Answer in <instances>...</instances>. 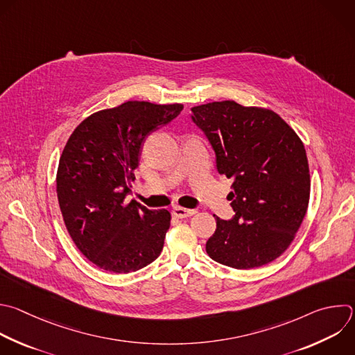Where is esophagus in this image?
Listing matches in <instances>:
<instances>
[{"mask_svg":"<svg viewBox=\"0 0 355 355\" xmlns=\"http://www.w3.org/2000/svg\"><path fill=\"white\" fill-rule=\"evenodd\" d=\"M196 213L195 209H187V207H181V206H174L173 207V216L178 217V218H185L189 216H193Z\"/></svg>","mask_w":355,"mask_h":355,"instance_id":"1","label":"esophagus"}]
</instances>
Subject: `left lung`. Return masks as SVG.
I'll list each match as a JSON object with an SVG mask.
<instances>
[{"label": "left lung", "instance_id": "left-lung-1", "mask_svg": "<svg viewBox=\"0 0 355 355\" xmlns=\"http://www.w3.org/2000/svg\"><path fill=\"white\" fill-rule=\"evenodd\" d=\"M192 121L209 139L217 171L232 180L235 214L216 217L207 255L234 269L275 261L293 243L309 203L302 141L275 111L232 100L192 107Z\"/></svg>", "mask_w": 355, "mask_h": 355}]
</instances>
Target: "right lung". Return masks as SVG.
Returning <instances> with one entry per match:
<instances>
[{"mask_svg":"<svg viewBox=\"0 0 355 355\" xmlns=\"http://www.w3.org/2000/svg\"><path fill=\"white\" fill-rule=\"evenodd\" d=\"M182 108L127 101L89 115L69 137L57 170L58 203L72 241L97 268L130 273L160 255L170 211L125 198L146 137Z\"/></svg>","mask_w":355,"mask_h":355,"instance_id":"1","label":"right lung"}]
</instances>
